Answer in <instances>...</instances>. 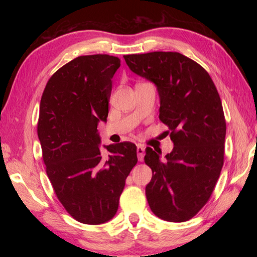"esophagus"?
I'll list each match as a JSON object with an SVG mask.
<instances>
[{
    "instance_id": "obj_1",
    "label": "esophagus",
    "mask_w": 257,
    "mask_h": 257,
    "mask_svg": "<svg viewBox=\"0 0 257 257\" xmlns=\"http://www.w3.org/2000/svg\"><path fill=\"white\" fill-rule=\"evenodd\" d=\"M137 156H138V161H142L144 160V156H145V147L143 145H137Z\"/></svg>"
}]
</instances>
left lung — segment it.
Wrapping results in <instances>:
<instances>
[{
    "mask_svg": "<svg viewBox=\"0 0 257 257\" xmlns=\"http://www.w3.org/2000/svg\"><path fill=\"white\" fill-rule=\"evenodd\" d=\"M123 58L130 70L158 88L159 118L175 145L165 160L161 152L145 150L153 171L147 202L160 219L185 222L210 199L223 165L227 125L219 93L205 69L178 52Z\"/></svg>",
    "mask_w": 257,
    "mask_h": 257,
    "instance_id": "left-lung-1",
    "label": "left lung"
}]
</instances>
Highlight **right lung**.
<instances>
[{
  "mask_svg": "<svg viewBox=\"0 0 257 257\" xmlns=\"http://www.w3.org/2000/svg\"><path fill=\"white\" fill-rule=\"evenodd\" d=\"M120 59L82 55L60 68L42 95L37 135L47 177L73 219L105 223L115 215L125 179L137 163V147L123 142L99 150L97 124L106 121L112 78Z\"/></svg>",
  "mask_w": 257,
  "mask_h": 257,
  "instance_id": "obj_1",
  "label": "right lung"
}]
</instances>
